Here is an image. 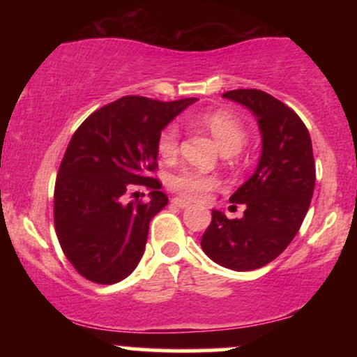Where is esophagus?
I'll list each match as a JSON object with an SVG mask.
<instances>
[{"label": "esophagus", "mask_w": 357, "mask_h": 357, "mask_svg": "<svg viewBox=\"0 0 357 357\" xmlns=\"http://www.w3.org/2000/svg\"><path fill=\"white\" fill-rule=\"evenodd\" d=\"M171 203H173L174 206H178V208H188V206H190V202H184V199H181V198H173V199H171Z\"/></svg>", "instance_id": "esophagus-1"}]
</instances>
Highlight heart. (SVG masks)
<instances>
[{"label": "heart", "mask_w": 357, "mask_h": 357, "mask_svg": "<svg viewBox=\"0 0 357 357\" xmlns=\"http://www.w3.org/2000/svg\"><path fill=\"white\" fill-rule=\"evenodd\" d=\"M199 126L204 127L211 134L221 153L236 154L243 147L247 141V130L241 122L230 112L225 110H216V112L203 114L202 117L196 119ZM179 146V127L176 124H169L158 139V153L161 158L169 159L174 158L178 153ZM218 179L216 176L203 173V171L195 169V167H181L171 174L169 188L179 196L186 199H202L208 191L216 188Z\"/></svg>", "instance_id": "1"}]
</instances>
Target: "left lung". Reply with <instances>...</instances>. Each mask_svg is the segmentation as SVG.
I'll use <instances>...</instances> for the list:
<instances>
[{"mask_svg":"<svg viewBox=\"0 0 357 357\" xmlns=\"http://www.w3.org/2000/svg\"><path fill=\"white\" fill-rule=\"evenodd\" d=\"M257 117L261 154L255 173L230 196L243 204L241 218L213 210L202 248L225 268L247 272L270 264L297 235L312 199V141L301 117L284 102L257 89L223 93Z\"/></svg>","mask_w":357,"mask_h":357,"instance_id":"left-lung-1","label":"left lung"}]
</instances>
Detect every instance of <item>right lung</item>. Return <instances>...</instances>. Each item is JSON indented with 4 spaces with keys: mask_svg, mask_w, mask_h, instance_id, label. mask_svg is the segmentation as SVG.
Masks as SVG:
<instances>
[{
    "mask_svg": "<svg viewBox=\"0 0 357 357\" xmlns=\"http://www.w3.org/2000/svg\"><path fill=\"white\" fill-rule=\"evenodd\" d=\"M196 99L159 102L127 96L82 122L70 139L55 183V230L65 257L82 277L117 284L144 255L149 223L167 204L158 167L162 129ZM151 190L147 204L125 202L137 184Z\"/></svg>",
    "mask_w": 357,
    "mask_h": 357,
    "instance_id": "add662e5",
    "label": "right lung"
}]
</instances>
